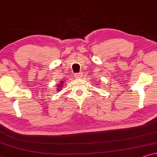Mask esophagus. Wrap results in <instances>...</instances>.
Returning <instances> with one entry per match:
<instances>
[{
  "instance_id": "1",
  "label": "esophagus",
  "mask_w": 157,
  "mask_h": 157,
  "mask_svg": "<svg viewBox=\"0 0 157 157\" xmlns=\"http://www.w3.org/2000/svg\"><path fill=\"white\" fill-rule=\"evenodd\" d=\"M81 76V72L76 73V74H75V78H80Z\"/></svg>"
}]
</instances>
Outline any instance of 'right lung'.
Instances as JSON below:
<instances>
[{
    "instance_id": "obj_1",
    "label": "right lung",
    "mask_w": 157,
    "mask_h": 157,
    "mask_svg": "<svg viewBox=\"0 0 157 157\" xmlns=\"http://www.w3.org/2000/svg\"><path fill=\"white\" fill-rule=\"evenodd\" d=\"M60 88H62V87H61V86H60Z\"/></svg>"
}]
</instances>
